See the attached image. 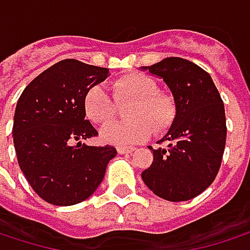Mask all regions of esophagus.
<instances>
[{
  "instance_id": "34e87169",
  "label": "esophagus",
  "mask_w": 250,
  "mask_h": 250,
  "mask_svg": "<svg viewBox=\"0 0 250 250\" xmlns=\"http://www.w3.org/2000/svg\"><path fill=\"white\" fill-rule=\"evenodd\" d=\"M134 150V147H127V146H119L117 147V152L120 155H127V153H131Z\"/></svg>"
}]
</instances>
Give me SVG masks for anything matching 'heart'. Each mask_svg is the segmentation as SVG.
I'll return each mask as SVG.
<instances>
[{
  "label": "heart",
  "instance_id": "1",
  "mask_svg": "<svg viewBox=\"0 0 250 250\" xmlns=\"http://www.w3.org/2000/svg\"><path fill=\"white\" fill-rule=\"evenodd\" d=\"M156 81L145 74H128L114 81L116 103L130 101L125 110V122L105 125L100 137L105 143L131 145L149 139L152 131L164 133L175 120L176 104L165 92H158ZM85 117L94 125H103L114 117L116 107L103 85H91L82 97Z\"/></svg>",
  "mask_w": 250,
  "mask_h": 250
}]
</instances>
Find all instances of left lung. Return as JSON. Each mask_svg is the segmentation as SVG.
<instances>
[{"label":"left lung","instance_id":"obj_1","mask_svg":"<svg viewBox=\"0 0 250 250\" xmlns=\"http://www.w3.org/2000/svg\"><path fill=\"white\" fill-rule=\"evenodd\" d=\"M143 71L162 78L172 92L176 116L153 149L152 165L142 179L158 197L168 201H187L214 181L226 146V114L222 97L203 68L182 59L165 58Z\"/></svg>","mask_w":250,"mask_h":250}]
</instances>
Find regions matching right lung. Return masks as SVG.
Instances as JSON below:
<instances>
[{"instance_id": "obj_1", "label": "right lung", "mask_w": 250, "mask_h": 250, "mask_svg": "<svg viewBox=\"0 0 250 250\" xmlns=\"http://www.w3.org/2000/svg\"><path fill=\"white\" fill-rule=\"evenodd\" d=\"M107 76V68L65 59L36 76L19 98L13 125L17 161L34 192L53 206L91 197L117 155L113 146L82 143L98 134L85 120L82 97Z\"/></svg>"}]
</instances>
